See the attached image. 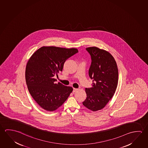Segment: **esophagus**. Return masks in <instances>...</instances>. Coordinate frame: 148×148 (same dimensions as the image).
<instances>
[{"mask_svg": "<svg viewBox=\"0 0 148 148\" xmlns=\"http://www.w3.org/2000/svg\"><path fill=\"white\" fill-rule=\"evenodd\" d=\"M78 89H77V88H73V92H75L76 91H77L78 90Z\"/></svg>", "mask_w": 148, "mask_h": 148, "instance_id": "1", "label": "esophagus"}]
</instances>
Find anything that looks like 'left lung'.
Instances as JSON below:
<instances>
[{"label": "left lung", "mask_w": 148, "mask_h": 148, "mask_svg": "<svg viewBox=\"0 0 148 148\" xmlns=\"http://www.w3.org/2000/svg\"><path fill=\"white\" fill-rule=\"evenodd\" d=\"M86 49L91 58L89 76L93 83L92 87L85 89L87 98L82 104L95 112L103 109L114 96L118 82V69L109 52L97 47Z\"/></svg>", "instance_id": "left-lung-1"}]
</instances>
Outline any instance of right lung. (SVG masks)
<instances>
[{
    "label": "right lung",
    "instance_id": "add662e5",
    "mask_svg": "<svg viewBox=\"0 0 148 148\" xmlns=\"http://www.w3.org/2000/svg\"><path fill=\"white\" fill-rule=\"evenodd\" d=\"M78 52L73 48L43 46L29 59L25 71L26 84L32 97L42 108L55 110L72 92L71 87L56 84L53 76L62 71L66 61Z\"/></svg>",
    "mask_w": 148,
    "mask_h": 148
}]
</instances>
